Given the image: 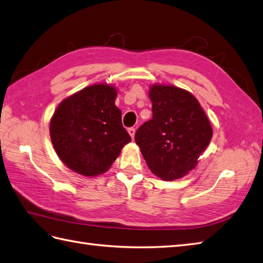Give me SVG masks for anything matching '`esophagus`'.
Instances as JSON below:
<instances>
[{
    "instance_id": "1",
    "label": "esophagus",
    "mask_w": 263,
    "mask_h": 263,
    "mask_svg": "<svg viewBox=\"0 0 263 263\" xmlns=\"http://www.w3.org/2000/svg\"><path fill=\"white\" fill-rule=\"evenodd\" d=\"M128 133H129V135L132 136V138L134 139V137H135V133H136V129L134 127L132 128H128Z\"/></svg>"
}]
</instances>
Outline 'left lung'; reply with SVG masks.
<instances>
[{"mask_svg": "<svg viewBox=\"0 0 263 263\" xmlns=\"http://www.w3.org/2000/svg\"><path fill=\"white\" fill-rule=\"evenodd\" d=\"M152 119L138 128L135 142L149 170L163 180L189 174L212 138L205 112L187 90L170 85H152Z\"/></svg>", "mask_w": 263, "mask_h": 263, "instance_id": "8db88e82", "label": "left lung"}]
</instances>
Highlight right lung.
I'll use <instances>...</instances> for the list:
<instances>
[{
  "mask_svg": "<svg viewBox=\"0 0 263 263\" xmlns=\"http://www.w3.org/2000/svg\"><path fill=\"white\" fill-rule=\"evenodd\" d=\"M116 98L114 86L96 84L59 104L50 135L58 157L69 169L87 177L102 175L132 141L121 124Z\"/></svg>",
  "mask_w": 263,
  "mask_h": 263,
  "instance_id": "1",
  "label": "right lung"
}]
</instances>
